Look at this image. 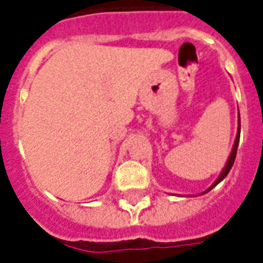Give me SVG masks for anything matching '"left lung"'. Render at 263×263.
<instances>
[{
	"label": "left lung",
	"mask_w": 263,
	"mask_h": 263,
	"mask_svg": "<svg viewBox=\"0 0 263 263\" xmlns=\"http://www.w3.org/2000/svg\"><path fill=\"white\" fill-rule=\"evenodd\" d=\"M239 138H240V115H238V134H236L235 143H234V147H232V151H231V154H230V157H228V161H227V163H226V166H224V168H223V170H221L220 176L217 177V180L215 181V182H213L212 185H211V186H209L208 189H206L205 192H202L201 194H205V193H208V192L211 191V189H213V187L216 186L217 183H219V182H221V181H223L224 178H226V177H227V174H228V173H230V170H231L232 165H234V162H235V157H236V150H238V144H239Z\"/></svg>",
	"instance_id": "left-lung-1"
}]
</instances>
